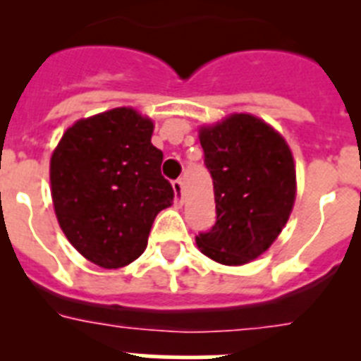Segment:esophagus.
<instances>
[{
  "instance_id": "esophagus-1",
  "label": "esophagus",
  "mask_w": 361,
  "mask_h": 361,
  "mask_svg": "<svg viewBox=\"0 0 361 361\" xmlns=\"http://www.w3.org/2000/svg\"><path fill=\"white\" fill-rule=\"evenodd\" d=\"M173 191H175V204L180 206L184 200V183L180 180V178L173 180Z\"/></svg>"
}]
</instances>
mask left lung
<instances>
[{"label": "left lung", "instance_id": "8db88e82", "mask_svg": "<svg viewBox=\"0 0 361 361\" xmlns=\"http://www.w3.org/2000/svg\"><path fill=\"white\" fill-rule=\"evenodd\" d=\"M204 164L213 178L216 222L199 233L206 257L240 266L269 247L291 215L295 161L279 132L250 114H233L199 132Z\"/></svg>", "mask_w": 361, "mask_h": 361}]
</instances>
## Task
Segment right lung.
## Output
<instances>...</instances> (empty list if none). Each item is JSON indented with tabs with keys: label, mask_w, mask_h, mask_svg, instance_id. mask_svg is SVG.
<instances>
[{
	"label": "right lung",
	"mask_w": 361,
	"mask_h": 361,
	"mask_svg": "<svg viewBox=\"0 0 361 361\" xmlns=\"http://www.w3.org/2000/svg\"><path fill=\"white\" fill-rule=\"evenodd\" d=\"M153 123L114 108L70 126L50 159L56 216L70 244L104 269L145 253L153 220L173 204Z\"/></svg>",
	"instance_id": "right-lung-1"
}]
</instances>
